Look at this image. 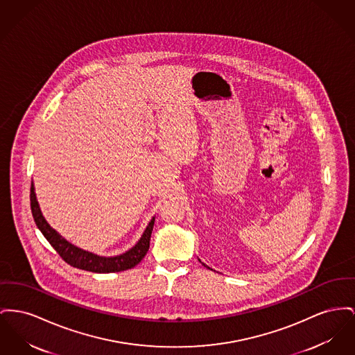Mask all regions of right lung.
Returning <instances> with one entry per match:
<instances>
[{
    "mask_svg": "<svg viewBox=\"0 0 355 355\" xmlns=\"http://www.w3.org/2000/svg\"><path fill=\"white\" fill-rule=\"evenodd\" d=\"M31 209L33 220L37 228L42 230L44 237L49 241V244L59 253L67 264L71 267L83 270V271L96 272V273H110V272H121L135 267L147 253L150 245V237L154 227V218L147 225L145 233L135 247L127 250L123 254L115 257H101L94 253L85 252L72 244H69L56 230H52L45 218L42 217V210L39 208L33 184L31 187Z\"/></svg>",
    "mask_w": 355,
    "mask_h": 355,
    "instance_id": "add662e5",
    "label": "right lung"
}]
</instances>
